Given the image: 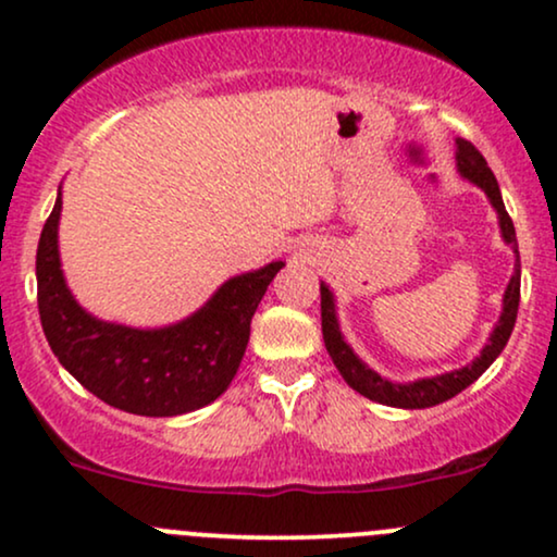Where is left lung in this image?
Instances as JSON below:
<instances>
[{
    "label": "left lung",
    "mask_w": 557,
    "mask_h": 557,
    "mask_svg": "<svg viewBox=\"0 0 557 557\" xmlns=\"http://www.w3.org/2000/svg\"><path fill=\"white\" fill-rule=\"evenodd\" d=\"M456 168L458 175L463 181L474 183L476 188L484 190V196L490 198L492 209L497 212V225H500V235L505 246L513 248L516 253V267L513 274H510V283L503 293V311L497 324L492 327L487 343L479 350L474 361H469L461 369H453V372L434 374V376H421V380L413 382H393L387 376L376 374L374 369H369L359 356L354 354L348 343H345L341 322H337V306H335V293L330 290L327 283H322V335L324 345H327V354L332 363L337 367V372L343 374V380L348 382L356 393H361L363 398L382 403V406L393 408H430L437 406V403H445L456 398L461 389H466L471 382H476L479 376L490 369V363L503 354L505 343H508L510 332H513L516 314H519V298H521V264H519V243H516V227L513 220H510L508 212H505V203L500 196V185H497L495 175L484 162V157L479 154L469 140L456 138Z\"/></svg>",
    "instance_id": "1"
}]
</instances>
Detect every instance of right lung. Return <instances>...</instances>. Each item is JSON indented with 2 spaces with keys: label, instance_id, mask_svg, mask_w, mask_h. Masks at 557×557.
Masks as SVG:
<instances>
[{
  "label": "right lung",
  "instance_id": "1",
  "mask_svg": "<svg viewBox=\"0 0 557 557\" xmlns=\"http://www.w3.org/2000/svg\"><path fill=\"white\" fill-rule=\"evenodd\" d=\"M62 188L36 251L38 314L54 356L96 398L136 417H181L230 387L246 354L251 319L285 261L230 277L212 298L168 327H127L75 300L60 261Z\"/></svg>",
  "mask_w": 557,
  "mask_h": 557
}]
</instances>
